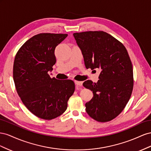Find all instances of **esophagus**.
Wrapping results in <instances>:
<instances>
[{
    "mask_svg": "<svg viewBox=\"0 0 151 151\" xmlns=\"http://www.w3.org/2000/svg\"><path fill=\"white\" fill-rule=\"evenodd\" d=\"M75 83L76 85H78V86H81L83 83L82 81H75Z\"/></svg>",
    "mask_w": 151,
    "mask_h": 151,
    "instance_id": "esophagus-1",
    "label": "esophagus"
}]
</instances>
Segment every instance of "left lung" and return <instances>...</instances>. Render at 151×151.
<instances>
[{"label": "left lung", "instance_id": "obj_1", "mask_svg": "<svg viewBox=\"0 0 151 151\" xmlns=\"http://www.w3.org/2000/svg\"><path fill=\"white\" fill-rule=\"evenodd\" d=\"M87 69H100L99 81L83 85L93 97L85 104L87 114L99 122L118 116L130 99L133 87V66L122 43L103 31L73 33Z\"/></svg>", "mask_w": 151, "mask_h": 151}]
</instances>
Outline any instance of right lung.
I'll use <instances>...</instances> for the list:
<instances>
[{
	"mask_svg": "<svg viewBox=\"0 0 151 151\" xmlns=\"http://www.w3.org/2000/svg\"><path fill=\"white\" fill-rule=\"evenodd\" d=\"M67 36L38 34L26 42L16 55L13 79L17 92L27 108L41 119L50 120L61 115L75 92L73 80L52 78L48 74L56 62L55 47Z\"/></svg>",
	"mask_w": 151,
	"mask_h": 151,
	"instance_id": "1",
	"label": "right lung"
}]
</instances>
